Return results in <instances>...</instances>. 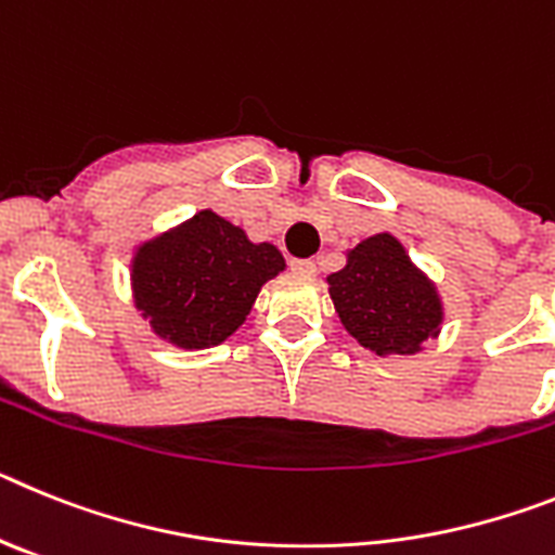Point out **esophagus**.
<instances>
[{
    "mask_svg": "<svg viewBox=\"0 0 555 555\" xmlns=\"http://www.w3.org/2000/svg\"><path fill=\"white\" fill-rule=\"evenodd\" d=\"M291 271L301 273V276H312L315 273V262L312 259H291Z\"/></svg>",
    "mask_w": 555,
    "mask_h": 555,
    "instance_id": "obj_1",
    "label": "esophagus"
}]
</instances>
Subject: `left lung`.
<instances>
[{"mask_svg":"<svg viewBox=\"0 0 555 555\" xmlns=\"http://www.w3.org/2000/svg\"><path fill=\"white\" fill-rule=\"evenodd\" d=\"M344 330L374 354H416L441 332L444 307L436 284L411 262L393 234H374L346 254L344 271L326 276Z\"/></svg>","mask_w":555,"mask_h":555,"instance_id":"1","label":"left lung"}]
</instances>
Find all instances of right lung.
<instances>
[{
	"mask_svg": "<svg viewBox=\"0 0 555 555\" xmlns=\"http://www.w3.org/2000/svg\"><path fill=\"white\" fill-rule=\"evenodd\" d=\"M282 271L276 245L250 243L240 225L204 209L139 245L133 301L162 340L209 349L243 326L262 284Z\"/></svg>",
	"mask_w": 555,
	"mask_h": 555,
	"instance_id": "add662e5",
	"label": "right lung"
}]
</instances>
